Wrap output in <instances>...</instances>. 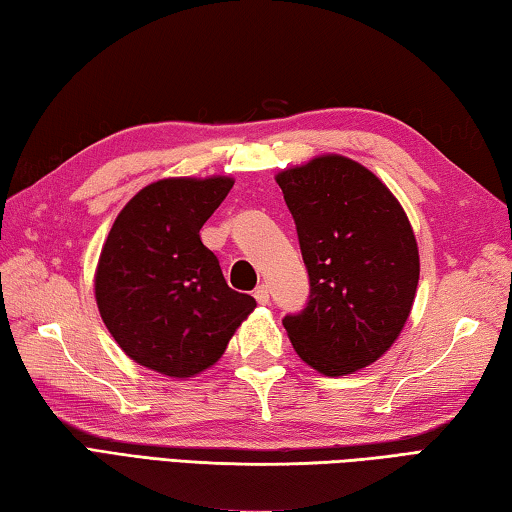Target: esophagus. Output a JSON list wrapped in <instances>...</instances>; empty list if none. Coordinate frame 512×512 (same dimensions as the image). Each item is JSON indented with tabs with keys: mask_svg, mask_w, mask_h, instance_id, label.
<instances>
[{
	"mask_svg": "<svg viewBox=\"0 0 512 512\" xmlns=\"http://www.w3.org/2000/svg\"><path fill=\"white\" fill-rule=\"evenodd\" d=\"M254 297H256L258 303H261V306H265V303H270V288H267L265 283H261V285H258V288L254 290Z\"/></svg>",
	"mask_w": 512,
	"mask_h": 512,
	"instance_id": "34e87169",
	"label": "esophagus"
}]
</instances>
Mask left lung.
I'll list each match as a JSON object with an SVG mask.
<instances>
[{
    "label": "left lung",
    "instance_id": "8db88e82",
    "mask_svg": "<svg viewBox=\"0 0 512 512\" xmlns=\"http://www.w3.org/2000/svg\"><path fill=\"white\" fill-rule=\"evenodd\" d=\"M297 224L310 294L283 317L294 351L312 369L346 375L396 342L420 274L414 231L371 170L339 155L276 177Z\"/></svg>",
    "mask_w": 512,
    "mask_h": 512
}]
</instances>
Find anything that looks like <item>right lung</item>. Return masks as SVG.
Listing matches in <instances>:
<instances>
[{"label":"right lung","instance_id":"add662e5","mask_svg":"<svg viewBox=\"0 0 512 512\" xmlns=\"http://www.w3.org/2000/svg\"><path fill=\"white\" fill-rule=\"evenodd\" d=\"M233 179H161L114 220L96 270V301L125 355L191 378L220 360L233 330L256 308L231 290L200 229Z\"/></svg>","mask_w":512,"mask_h":512}]
</instances>
